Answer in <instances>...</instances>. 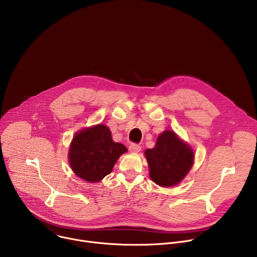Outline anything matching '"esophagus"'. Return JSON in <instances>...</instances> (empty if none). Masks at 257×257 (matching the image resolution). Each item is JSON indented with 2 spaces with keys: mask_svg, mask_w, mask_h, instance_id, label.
Returning a JSON list of instances; mask_svg holds the SVG:
<instances>
[{
  "mask_svg": "<svg viewBox=\"0 0 257 257\" xmlns=\"http://www.w3.org/2000/svg\"><path fill=\"white\" fill-rule=\"evenodd\" d=\"M129 151L131 153H139L141 151V146L139 144H135V143H132L129 145Z\"/></svg>",
  "mask_w": 257,
  "mask_h": 257,
  "instance_id": "obj_1",
  "label": "esophagus"
}]
</instances>
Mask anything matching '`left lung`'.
Returning <instances> with one entry per match:
<instances>
[{"label": "left lung", "mask_w": 257, "mask_h": 257, "mask_svg": "<svg viewBox=\"0 0 257 257\" xmlns=\"http://www.w3.org/2000/svg\"><path fill=\"white\" fill-rule=\"evenodd\" d=\"M145 157L152 180L162 187L177 185L188 174L194 162L192 149L171 130L160 134L155 148L145 151Z\"/></svg>", "instance_id": "1"}]
</instances>
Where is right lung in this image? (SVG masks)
Masks as SVG:
<instances>
[{
  "mask_svg": "<svg viewBox=\"0 0 257 257\" xmlns=\"http://www.w3.org/2000/svg\"><path fill=\"white\" fill-rule=\"evenodd\" d=\"M126 146L115 142L105 125L80 130L73 137L69 150V164L79 178L86 182H99L112 172Z\"/></svg>",
  "mask_w": 257,
  "mask_h": 257,
  "instance_id": "add662e5",
  "label": "right lung"
}]
</instances>
